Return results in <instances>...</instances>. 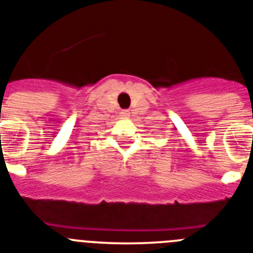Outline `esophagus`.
Wrapping results in <instances>:
<instances>
[{"mask_svg": "<svg viewBox=\"0 0 253 253\" xmlns=\"http://www.w3.org/2000/svg\"><path fill=\"white\" fill-rule=\"evenodd\" d=\"M129 116H131V113H129V111H127V109H126V111L121 112V117H122V118H128Z\"/></svg>", "mask_w": 253, "mask_h": 253, "instance_id": "34e87169", "label": "esophagus"}]
</instances>
